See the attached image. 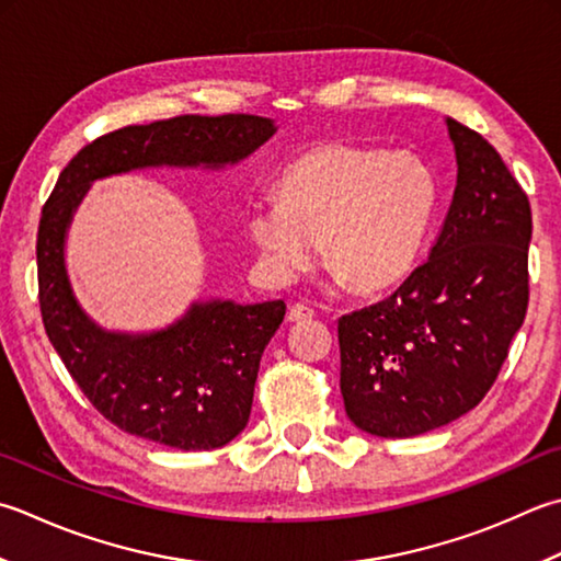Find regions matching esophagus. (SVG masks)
Here are the masks:
<instances>
[{
    "label": "esophagus",
    "mask_w": 561,
    "mask_h": 561,
    "mask_svg": "<svg viewBox=\"0 0 561 561\" xmlns=\"http://www.w3.org/2000/svg\"><path fill=\"white\" fill-rule=\"evenodd\" d=\"M316 316V311L311 309V306L306 304H294L289 313H287V321L289 323H304V321H311V318Z\"/></svg>",
    "instance_id": "34e87169"
}]
</instances>
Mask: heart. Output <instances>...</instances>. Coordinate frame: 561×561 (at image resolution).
Returning a JSON list of instances; mask_svg holds the SVG:
<instances>
[{
    "label": "heart",
    "instance_id": "b5f03b06",
    "mask_svg": "<svg viewBox=\"0 0 561 561\" xmlns=\"http://www.w3.org/2000/svg\"><path fill=\"white\" fill-rule=\"evenodd\" d=\"M437 206L431 168L411 152L318 142L282 170L277 202L248 211V233L277 277L325 265L359 291L397 287L419 265Z\"/></svg>",
    "mask_w": 561,
    "mask_h": 561
}]
</instances>
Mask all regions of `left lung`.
<instances>
[{"label":"left lung","instance_id":"8db88e82","mask_svg":"<svg viewBox=\"0 0 561 561\" xmlns=\"http://www.w3.org/2000/svg\"><path fill=\"white\" fill-rule=\"evenodd\" d=\"M457 186L435 245L389 299L337 321L345 413L413 437L486 397L528 311L530 202L496 148L447 118Z\"/></svg>","mask_w":561,"mask_h":561}]
</instances>
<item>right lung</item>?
Instances as JSON below:
<instances>
[{"instance_id": "1", "label": "right lung", "mask_w": 561, "mask_h": 561, "mask_svg": "<svg viewBox=\"0 0 561 561\" xmlns=\"http://www.w3.org/2000/svg\"><path fill=\"white\" fill-rule=\"evenodd\" d=\"M277 134L250 114L174 116L92 140L60 172L38 226V301L48 340L94 409L124 433L174 449H216L243 433L252 391L284 301H194L150 333L92 321L65 265V240L94 180L148 168L224 170Z\"/></svg>"}]
</instances>
